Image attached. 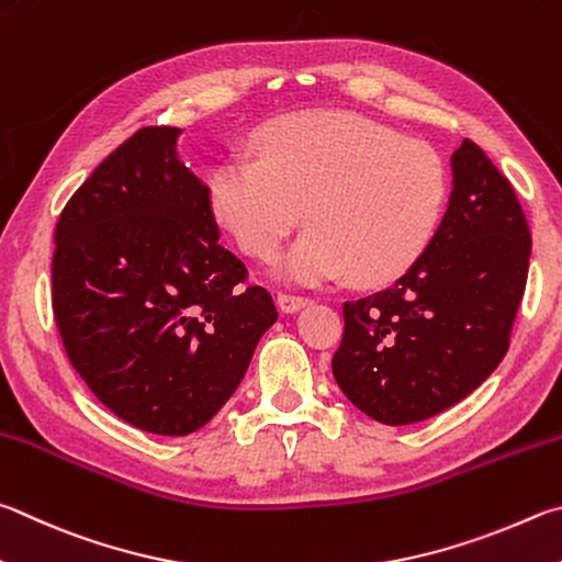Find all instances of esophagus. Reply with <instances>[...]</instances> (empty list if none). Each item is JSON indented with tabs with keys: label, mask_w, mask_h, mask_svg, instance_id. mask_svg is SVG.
Returning a JSON list of instances; mask_svg holds the SVG:
<instances>
[{
	"label": "esophagus",
	"mask_w": 562,
	"mask_h": 562,
	"mask_svg": "<svg viewBox=\"0 0 562 562\" xmlns=\"http://www.w3.org/2000/svg\"><path fill=\"white\" fill-rule=\"evenodd\" d=\"M310 302L307 294H300V292H290V290H280L278 292V307L282 312H297L300 307Z\"/></svg>",
	"instance_id": "1"
}]
</instances>
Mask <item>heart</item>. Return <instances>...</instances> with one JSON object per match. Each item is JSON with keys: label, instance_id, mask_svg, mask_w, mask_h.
I'll use <instances>...</instances> for the list:
<instances>
[{"label": "heart", "instance_id": "heart-1", "mask_svg": "<svg viewBox=\"0 0 562 562\" xmlns=\"http://www.w3.org/2000/svg\"><path fill=\"white\" fill-rule=\"evenodd\" d=\"M258 159L228 155L209 177L211 209L238 246L272 258L307 216L284 274L359 284L401 278L437 231L442 159L420 139L356 112H294L255 135Z\"/></svg>", "mask_w": 562, "mask_h": 562}]
</instances>
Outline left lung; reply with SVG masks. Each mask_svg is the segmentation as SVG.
<instances>
[{"mask_svg": "<svg viewBox=\"0 0 562 562\" xmlns=\"http://www.w3.org/2000/svg\"><path fill=\"white\" fill-rule=\"evenodd\" d=\"M452 171L450 206L413 268L344 302L334 379L383 425L427 420L482 385L508 351L526 292L530 231L512 181L472 139Z\"/></svg>", "mask_w": 562, "mask_h": 562, "instance_id": "left-lung-1", "label": "left lung"}]
</instances>
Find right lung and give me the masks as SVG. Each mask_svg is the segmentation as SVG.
Here are the masks:
<instances>
[{
	"label": "right lung",
	"instance_id": "add662e5",
	"mask_svg": "<svg viewBox=\"0 0 562 562\" xmlns=\"http://www.w3.org/2000/svg\"><path fill=\"white\" fill-rule=\"evenodd\" d=\"M179 127H142L56 223L50 304L68 361L120 420L181 437L216 415L278 319L221 246L209 187L175 155Z\"/></svg>",
	"mask_w": 562,
	"mask_h": 562
}]
</instances>
